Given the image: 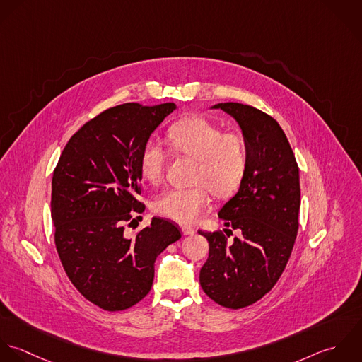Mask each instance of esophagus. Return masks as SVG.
I'll return each mask as SVG.
<instances>
[{"mask_svg": "<svg viewBox=\"0 0 362 362\" xmlns=\"http://www.w3.org/2000/svg\"><path fill=\"white\" fill-rule=\"evenodd\" d=\"M196 230H194V228H192V226H189V225H183L182 226V233L183 235H193Z\"/></svg>", "mask_w": 362, "mask_h": 362, "instance_id": "esophagus-1", "label": "esophagus"}]
</instances>
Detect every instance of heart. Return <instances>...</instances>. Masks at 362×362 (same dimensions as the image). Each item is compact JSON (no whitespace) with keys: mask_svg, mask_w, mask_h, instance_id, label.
Here are the masks:
<instances>
[{"mask_svg":"<svg viewBox=\"0 0 362 362\" xmlns=\"http://www.w3.org/2000/svg\"><path fill=\"white\" fill-rule=\"evenodd\" d=\"M166 141L177 155L196 159L192 187L172 189L153 202L155 213L180 223L202 217L211 203L210 190L225 197L240 185L247 166V146L240 133L226 132L202 116H189L173 123ZM168 153L159 143H145L140 153V172L146 182L158 185L165 172Z\"/></svg>","mask_w":362,"mask_h":362,"instance_id":"1","label":"heart"}]
</instances>
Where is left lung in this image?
Here are the masks:
<instances>
[{"label":"left lung","mask_w":362,"mask_h":362,"mask_svg":"<svg viewBox=\"0 0 362 362\" xmlns=\"http://www.w3.org/2000/svg\"><path fill=\"white\" fill-rule=\"evenodd\" d=\"M221 109L232 116L247 146V166L236 194L218 213L228 235L203 232L210 245L200 270L203 291L221 306L239 309L263 298L281 277L295 243L300 207L299 169L280 124L249 105L228 102Z\"/></svg>","instance_id":"1"}]
</instances>
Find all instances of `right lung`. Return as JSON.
I'll list each match as a JSON object with an SVG mask.
<instances>
[{
	"label": "right lung",
	"instance_id": "add662e5",
	"mask_svg": "<svg viewBox=\"0 0 362 362\" xmlns=\"http://www.w3.org/2000/svg\"><path fill=\"white\" fill-rule=\"evenodd\" d=\"M176 109L124 103L85 123L66 145L52 180V219L62 264L89 302L124 310L153 281L156 257L182 238L175 223L152 218L134 238L126 235L145 207L140 153L153 130Z\"/></svg>",
	"mask_w": 362,
	"mask_h": 362
}]
</instances>
